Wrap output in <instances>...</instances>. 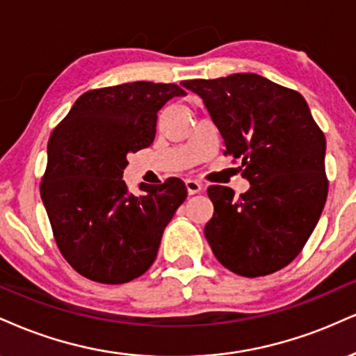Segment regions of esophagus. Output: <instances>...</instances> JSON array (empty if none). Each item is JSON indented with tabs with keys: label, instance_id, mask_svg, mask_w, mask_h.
Instances as JSON below:
<instances>
[{
	"label": "esophagus",
	"instance_id": "1",
	"mask_svg": "<svg viewBox=\"0 0 356 356\" xmlns=\"http://www.w3.org/2000/svg\"><path fill=\"white\" fill-rule=\"evenodd\" d=\"M186 187H187V192H189V195H195L204 191V184L199 181H194V179H187Z\"/></svg>",
	"mask_w": 356,
	"mask_h": 356
}]
</instances>
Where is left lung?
<instances>
[{
  "label": "left lung",
  "mask_w": 356,
  "mask_h": 356,
  "mask_svg": "<svg viewBox=\"0 0 356 356\" xmlns=\"http://www.w3.org/2000/svg\"><path fill=\"white\" fill-rule=\"evenodd\" d=\"M202 97L224 139L241 159L245 194L211 186L213 216L204 234L217 260L242 277L284 268L302 252L328 194L325 134L300 92L254 72L182 81Z\"/></svg>",
  "instance_id": "left-lung-1"
}]
</instances>
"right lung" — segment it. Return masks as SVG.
<instances>
[{
	"label": "right lung",
	"mask_w": 356,
	"mask_h": 356,
	"mask_svg": "<svg viewBox=\"0 0 356 356\" xmlns=\"http://www.w3.org/2000/svg\"><path fill=\"white\" fill-rule=\"evenodd\" d=\"M177 84L136 81L91 89L74 102L48 140L41 199L56 245L81 275L99 284H126L154 264L165 225L187 197L170 177L127 192V156L149 147L157 113Z\"/></svg>",
	"instance_id": "1"
}]
</instances>
